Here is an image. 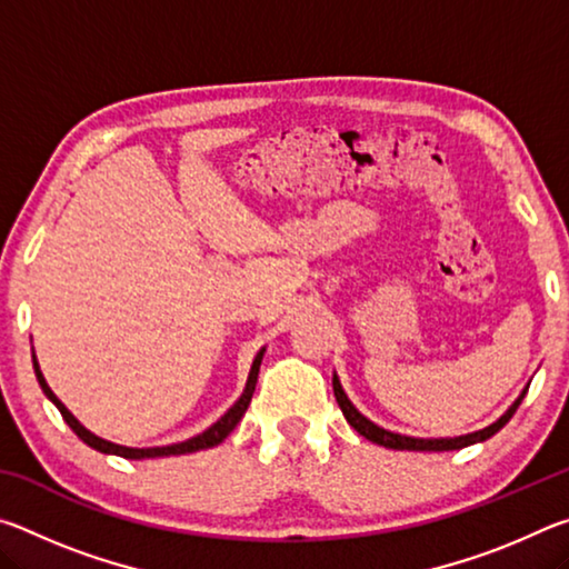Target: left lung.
Returning a JSON list of instances; mask_svg holds the SVG:
<instances>
[{"label":"left lung","mask_w":569,"mask_h":569,"mask_svg":"<svg viewBox=\"0 0 569 569\" xmlns=\"http://www.w3.org/2000/svg\"><path fill=\"white\" fill-rule=\"evenodd\" d=\"M527 389H529V387H525V391L519 393L512 407H509V409L502 413V417L489 423V427H485V429L471 431V435H461V437L421 439V437L399 435V431H389V429L379 427V423H373L371 419H366L363 413L353 407L351 399L346 397L341 381H339V377H336V371H333V397H336V401H339V407H341V411H343L346 421H349L351 427H353L356 431H359L361 437L373 441V445L387 447V449H399V451H451V449H465V447H471V445H479V441H487L489 437H495L497 431L502 429L509 419L515 417V411H517L519 403H522Z\"/></svg>","instance_id":"1"}]
</instances>
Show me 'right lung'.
<instances>
[{"label":"right lung","mask_w":569,"mask_h":569,"mask_svg":"<svg viewBox=\"0 0 569 569\" xmlns=\"http://www.w3.org/2000/svg\"><path fill=\"white\" fill-rule=\"evenodd\" d=\"M263 353H266V346L261 351L256 353L253 366H250V373H248V381H246V389L240 393V399L230 407L223 417H220L216 423H210V427L203 431V435H196L186 441H178V445H168V447H148V449H138V447H122V445H114V441L102 439L98 435H92L90 429H84L80 421H77L74 413L64 407V403L54 397V391L50 389V383L44 381V373L40 369V361H37V356L32 351V363H34V373H37V381H40V387L44 391V397L50 399L57 409H60L62 419L70 423V429L74 431L77 437H80L84 445L102 451V455H114V457H124V459H156V457H178V455H192V451H200V449H210V447H218L220 441H223L230 431L238 427V421L243 419V413L248 409L250 399H253V391H256V383H258V371H261V361H263Z\"/></svg>","instance_id":"right-lung-1"}]
</instances>
